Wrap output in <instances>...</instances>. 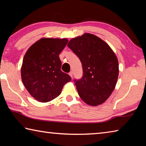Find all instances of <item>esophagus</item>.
<instances>
[{"label":"esophagus","instance_id":"34e87169","mask_svg":"<svg viewBox=\"0 0 146 146\" xmlns=\"http://www.w3.org/2000/svg\"><path fill=\"white\" fill-rule=\"evenodd\" d=\"M69 75H70V76H71V77L72 78L73 77V72H72V71H70V72L69 73Z\"/></svg>","mask_w":146,"mask_h":146}]
</instances>
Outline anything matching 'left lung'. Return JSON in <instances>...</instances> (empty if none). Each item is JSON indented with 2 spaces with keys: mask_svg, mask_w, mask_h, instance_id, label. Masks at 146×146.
Wrapping results in <instances>:
<instances>
[{
  "mask_svg": "<svg viewBox=\"0 0 146 146\" xmlns=\"http://www.w3.org/2000/svg\"><path fill=\"white\" fill-rule=\"evenodd\" d=\"M68 46L82 64V77L74 80L81 99L92 106L104 103L117 82V56L107 43L88 33L71 39Z\"/></svg>",
  "mask_w": 146,
  "mask_h": 146,
  "instance_id": "obj_1",
  "label": "left lung"
}]
</instances>
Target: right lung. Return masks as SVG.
I'll list each match as a JSON object with an SVG mask.
<instances>
[{
	"label": "right lung",
	"mask_w": 146,
	"mask_h": 146,
	"mask_svg": "<svg viewBox=\"0 0 146 146\" xmlns=\"http://www.w3.org/2000/svg\"><path fill=\"white\" fill-rule=\"evenodd\" d=\"M66 38H42L34 43L24 56L22 80L35 99L47 102L57 97L63 86L71 80L61 71L59 58L68 44Z\"/></svg>",
	"instance_id": "right-lung-1"
}]
</instances>
